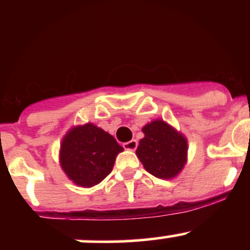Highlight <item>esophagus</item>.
<instances>
[{
  "instance_id": "1",
  "label": "esophagus",
  "mask_w": 250,
  "mask_h": 250,
  "mask_svg": "<svg viewBox=\"0 0 250 250\" xmlns=\"http://www.w3.org/2000/svg\"><path fill=\"white\" fill-rule=\"evenodd\" d=\"M123 148L127 149V150H135L137 148V141L136 140H131V141L123 143Z\"/></svg>"
}]
</instances>
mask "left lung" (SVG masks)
<instances>
[{"mask_svg": "<svg viewBox=\"0 0 250 250\" xmlns=\"http://www.w3.org/2000/svg\"><path fill=\"white\" fill-rule=\"evenodd\" d=\"M136 155L146 170L159 179H173L187 162V139L162 120H155L142 128Z\"/></svg>", "mask_w": 250, "mask_h": 250, "instance_id": "8db88e82", "label": "left lung"}]
</instances>
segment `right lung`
Returning <instances> with one entry per match:
<instances>
[{
	"instance_id": "1",
	"label": "right lung",
	"mask_w": 250,
	"mask_h": 250,
	"mask_svg": "<svg viewBox=\"0 0 250 250\" xmlns=\"http://www.w3.org/2000/svg\"><path fill=\"white\" fill-rule=\"evenodd\" d=\"M123 148L110 134L93 123L73 127L64 135L60 165L69 180L81 187H93L113 170Z\"/></svg>"
}]
</instances>
